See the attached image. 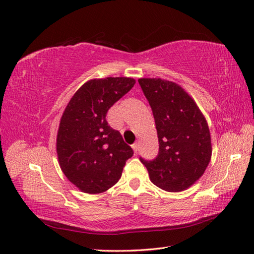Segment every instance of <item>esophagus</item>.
<instances>
[{"instance_id":"34e87169","label":"esophagus","mask_w":254,"mask_h":254,"mask_svg":"<svg viewBox=\"0 0 254 254\" xmlns=\"http://www.w3.org/2000/svg\"><path fill=\"white\" fill-rule=\"evenodd\" d=\"M132 146V150H133V152H134V153H138V144L137 143H134V144H132L131 145Z\"/></svg>"}]
</instances>
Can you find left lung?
<instances>
[{
  "label": "left lung",
  "mask_w": 254,
  "mask_h": 254,
  "mask_svg": "<svg viewBox=\"0 0 254 254\" xmlns=\"http://www.w3.org/2000/svg\"><path fill=\"white\" fill-rule=\"evenodd\" d=\"M142 91L153 112L159 154L140 161L152 183L168 192L191 187L204 174L212 156L211 134L194 100L176 82L140 78Z\"/></svg>",
  "instance_id": "left-lung-1"
}]
</instances>
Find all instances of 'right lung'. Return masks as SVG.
Masks as SVG:
<instances>
[{"label": "right lung", "mask_w": 254, "mask_h": 254, "mask_svg": "<svg viewBox=\"0 0 254 254\" xmlns=\"http://www.w3.org/2000/svg\"><path fill=\"white\" fill-rule=\"evenodd\" d=\"M136 80L106 77L83 83L67 104L56 137L62 172L82 192L97 194L120 180L133 154L120 131L109 126L106 113Z\"/></svg>", "instance_id": "right-lung-1"}]
</instances>
